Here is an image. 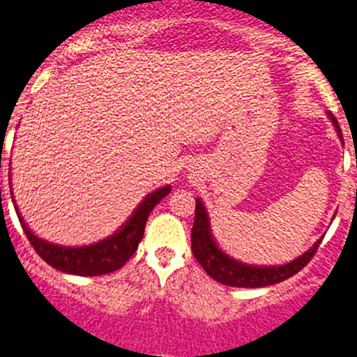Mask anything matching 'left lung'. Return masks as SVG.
I'll return each instance as SVG.
<instances>
[{"mask_svg": "<svg viewBox=\"0 0 357 357\" xmlns=\"http://www.w3.org/2000/svg\"><path fill=\"white\" fill-rule=\"evenodd\" d=\"M329 119L335 125L336 133H338L340 141H344L342 137V130H340L338 121L331 112H328ZM322 239H319L308 252L301 255V257L294 259V261L287 262L284 266H250L243 264V262L236 261V259L229 257L225 252L218 248L215 243L209 229V216L206 213L204 204L201 199L195 201V220L194 227H192V252H194L195 259L199 264L204 268V271L211 276L213 280L220 282V284L229 285V287H246V289H257V287H268V285H275L284 282V280L291 278L298 271H301L312 257L317 252L319 245Z\"/></svg>", "mask_w": 357, "mask_h": 357, "instance_id": "1", "label": "left lung"}]
</instances>
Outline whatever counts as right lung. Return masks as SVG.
<instances>
[{"label":"right lung","mask_w":357,"mask_h":357,"mask_svg":"<svg viewBox=\"0 0 357 357\" xmlns=\"http://www.w3.org/2000/svg\"><path fill=\"white\" fill-rule=\"evenodd\" d=\"M169 192H171V186L167 185L146 195L144 201L139 204V208L133 211L128 222L118 232L88 246H61L38 238L28 229L22 216L19 215L17 206H15L19 222H21L22 231L28 236L29 243L36 254L49 266L63 273H70V275L98 276L123 268V264L135 254V250L144 236L149 213L165 195H169Z\"/></svg>","instance_id":"obj_1"}]
</instances>
